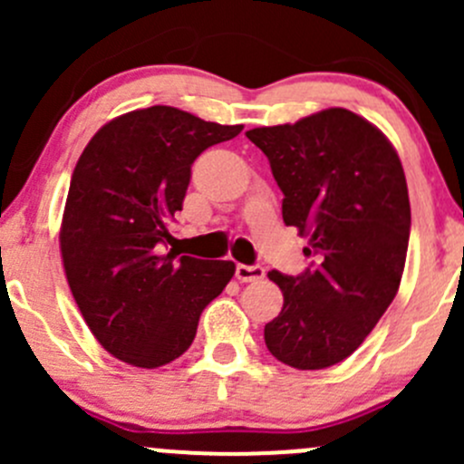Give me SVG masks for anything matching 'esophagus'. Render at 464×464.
Here are the masks:
<instances>
[{"label":"esophagus","instance_id":"obj_1","mask_svg":"<svg viewBox=\"0 0 464 464\" xmlns=\"http://www.w3.org/2000/svg\"><path fill=\"white\" fill-rule=\"evenodd\" d=\"M236 278L240 280V283H256V280L265 278V269H262L260 265H237Z\"/></svg>","mask_w":464,"mask_h":464}]
</instances>
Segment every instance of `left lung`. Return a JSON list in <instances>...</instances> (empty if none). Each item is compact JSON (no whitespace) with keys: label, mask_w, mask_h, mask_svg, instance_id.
<instances>
[{"label":"left lung","mask_w":464,"mask_h":464,"mask_svg":"<svg viewBox=\"0 0 464 464\" xmlns=\"http://www.w3.org/2000/svg\"><path fill=\"white\" fill-rule=\"evenodd\" d=\"M283 190V219L310 237L301 276L269 271L283 310L265 325L278 362L323 371L363 343L404 274L411 204L404 168L372 123L343 107L246 132Z\"/></svg>","instance_id":"8db88e82"}]
</instances>
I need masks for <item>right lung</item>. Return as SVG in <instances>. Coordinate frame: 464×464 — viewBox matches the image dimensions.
Returning <instances> with one entry per match:
<instances>
[{"mask_svg":"<svg viewBox=\"0 0 464 464\" xmlns=\"http://www.w3.org/2000/svg\"><path fill=\"white\" fill-rule=\"evenodd\" d=\"M240 132L177 107H145L102 125L73 168L60 227L64 274L98 343L130 366L181 357L204 307L236 274L231 260L177 258L163 246L195 159Z\"/></svg>","mask_w":464,"mask_h":464,"instance_id":"add662e5","label":"right lung"}]
</instances>
